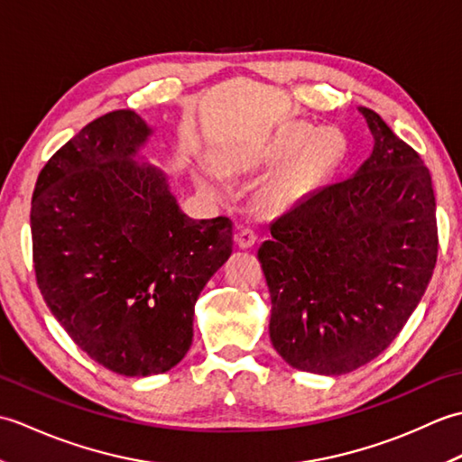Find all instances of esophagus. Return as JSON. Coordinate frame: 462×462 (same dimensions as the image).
<instances>
[{
    "instance_id": "1",
    "label": "esophagus",
    "mask_w": 462,
    "mask_h": 462,
    "mask_svg": "<svg viewBox=\"0 0 462 462\" xmlns=\"http://www.w3.org/2000/svg\"><path fill=\"white\" fill-rule=\"evenodd\" d=\"M256 242H258V234L254 232L252 228H240V230H238V234H236L238 248L248 250V248H252Z\"/></svg>"
}]
</instances>
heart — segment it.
<instances>
[{
  "label": "heart",
  "mask_w": 462,
  "mask_h": 462,
  "mask_svg": "<svg viewBox=\"0 0 462 462\" xmlns=\"http://www.w3.org/2000/svg\"><path fill=\"white\" fill-rule=\"evenodd\" d=\"M346 139L337 129H318L303 121H288L266 139L226 156V169L236 174L276 169L258 192V202L270 214L290 212L306 202L329 176L337 171ZM202 180L220 184V176L208 166L202 169Z\"/></svg>",
  "instance_id": "1"
}]
</instances>
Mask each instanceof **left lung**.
Wrapping results in <instances>:
<instances>
[{"label":"left lung","mask_w":462,"mask_h":462,"mask_svg":"<svg viewBox=\"0 0 462 462\" xmlns=\"http://www.w3.org/2000/svg\"><path fill=\"white\" fill-rule=\"evenodd\" d=\"M357 111L373 134L369 159L273 222L258 250L272 346L318 375H343L385 351L437 262L429 169L377 113Z\"/></svg>","instance_id":"left-lung-1"}]
</instances>
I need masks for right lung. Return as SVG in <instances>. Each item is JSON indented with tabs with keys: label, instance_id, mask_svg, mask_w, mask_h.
Wrapping results in <instances>:
<instances>
[{
	"label": "right lung",
	"instance_id": "obj_1",
	"mask_svg": "<svg viewBox=\"0 0 462 462\" xmlns=\"http://www.w3.org/2000/svg\"><path fill=\"white\" fill-rule=\"evenodd\" d=\"M154 126L131 109L95 119L39 172L32 200L42 296L77 346L126 377L189 353L194 306L232 254V222L194 220L144 159Z\"/></svg>",
	"mask_w": 462,
	"mask_h": 462
}]
</instances>
